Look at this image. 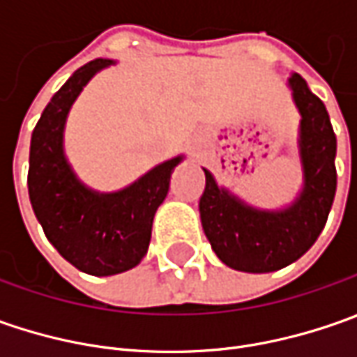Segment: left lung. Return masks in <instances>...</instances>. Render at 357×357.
<instances>
[{
  "instance_id": "1",
  "label": "left lung",
  "mask_w": 357,
  "mask_h": 357,
  "mask_svg": "<svg viewBox=\"0 0 357 357\" xmlns=\"http://www.w3.org/2000/svg\"><path fill=\"white\" fill-rule=\"evenodd\" d=\"M288 85L302 115L300 197L284 211H258L216 185L204 169L206 186L199 202L202 230L216 256L240 272H274L304 256L326 227L336 197V135L326 105L298 73Z\"/></svg>"
}]
</instances>
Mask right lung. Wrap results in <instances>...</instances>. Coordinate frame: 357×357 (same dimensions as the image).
I'll use <instances>...</instances> for the list:
<instances>
[{
	"mask_svg": "<svg viewBox=\"0 0 357 357\" xmlns=\"http://www.w3.org/2000/svg\"><path fill=\"white\" fill-rule=\"evenodd\" d=\"M111 63L95 59L79 67L51 97L31 135L27 172L29 200L47 240L67 262L93 276L121 274L143 260L172 169L183 160L171 158L119 192H97L77 178L63 153L67 113L91 77Z\"/></svg>",
	"mask_w": 357,
	"mask_h": 357,
	"instance_id": "add662e5",
	"label": "right lung"
}]
</instances>
